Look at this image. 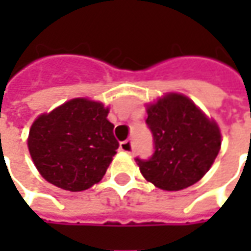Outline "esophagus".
Instances as JSON below:
<instances>
[{
    "mask_svg": "<svg viewBox=\"0 0 251 251\" xmlns=\"http://www.w3.org/2000/svg\"><path fill=\"white\" fill-rule=\"evenodd\" d=\"M120 150L123 151V152H127V153H131L132 152V142H131V140H126L123 141L120 144Z\"/></svg>",
    "mask_w": 251,
    "mask_h": 251,
    "instance_id": "34e87169",
    "label": "esophagus"
}]
</instances>
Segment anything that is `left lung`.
I'll list each match as a JSON object with an SVG mask.
<instances>
[{"label":"left lung","instance_id":"obj_1","mask_svg":"<svg viewBox=\"0 0 251 251\" xmlns=\"http://www.w3.org/2000/svg\"><path fill=\"white\" fill-rule=\"evenodd\" d=\"M147 126L153 137V155L135 158L142 176L166 191L197 183L221 150V131L214 120L184 95L168 93L147 107Z\"/></svg>","mask_w":251,"mask_h":251}]
</instances>
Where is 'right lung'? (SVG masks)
<instances>
[{
  "mask_svg": "<svg viewBox=\"0 0 251 251\" xmlns=\"http://www.w3.org/2000/svg\"><path fill=\"white\" fill-rule=\"evenodd\" d=\"M107 114L99 101L78 98L39 116L27 138L39 173L68 191L99 183L119 148Z\"/></svg>",
  "mask_w": 251,
  "mask_h": 251,
  "instance_id": "add662e5",
  "label": "right lung"
}]
</instances>
